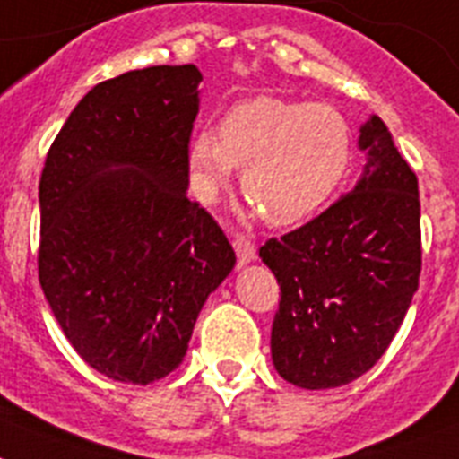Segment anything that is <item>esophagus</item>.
<instances>
[{"label":"esophagus","mask_w":459,"mask_h":459,"mask_svg":"<svg viewBox=\"0 0 459 459\" xmlns=\"http://www.w3.org/2000/svg\"><path fill=\"white\" fill-rule=\"evenodd\" d=\"M233 249H236L238 264H240V266H247V264H252L256 259L255 245H252L245 236H238L236 240H233Z\"/></svg>","instance_id":"obj_1"}]
</instances>
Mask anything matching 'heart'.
Segmentation results:
<instances>
[{
    "label": "heart",
    "instance_id": "obj_1",
    "mask_svg": "<svg viewBox=\"0 0 459 459\" xmlns=\"http://www.w3.org/2000/svg\"><path fill=\"white\" fill-rule=\"evenodd\" d=\"M353 136L330 106L294 100H242L223 115L217 134L197 132L188 143L193 195L210 204L242 170V191L275 226L316 217L349 177Z\"/></svg>",
    "mask_w": 459,
    "mask_h": 459
}]
</instances>
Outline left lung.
<instances>
[{"label": "left lung", "mask_w": 459, "mask_h": 459, "mask_svg": "<svg viewBox=\"0 0 459 459\" xmlns=\"http://www.w3.org/2000/svg\"><path fill=\"white\" fill-rule=\"evenodd\" d=\"M365 167L351 191L259 256L281 285L271 359L301 389L344 386L370 370L417 292L420 191L377 115L360 125Z\"/></svg>", "instance_id": "left-lung-1"}]
</instances>
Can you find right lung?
<instances>
[{"label": "right lung", "mask_w": 459, "mask_h": 459, "mask_svg": "<svg viewBox=\"0 0 459 459\" xmlns=\"http://www.w3.org/2000/svg\"><path fill=\"white\" fill-rule=\"evenodd\" d=\"M200 82L191 63L100 82L44 162L39 285L74 351L115 382L177 370L236 266L223 230L186 195Z\"/></svg>", "instance_id": "add662e5"}]
</instances>
